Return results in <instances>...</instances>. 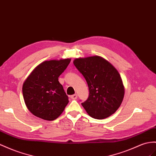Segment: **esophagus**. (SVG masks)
Segmentation results:
<instances>
[{"mask_svg": "<svg viewBox=\"0 0 156 156\" xmlns=\"http://www.w3.org/2000/svg\"><path fill=\"white\" fill-rule=\"evenodd\" d=\"M70 98H71L72 99H76L77 98H78V95L76 94H74L73 95H71Z\"/></svg>", "mask_w": 156, "mask_h": 156, "instance_id": "obj_1", "label": "esophagus"}]
</instances>
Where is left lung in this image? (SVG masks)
I'll return each instance as SVG.
<instances>
[{
	"label": "left lung",
	"instance_id": "obj_1",
	"mask_svg": "<svg viewBox=\"0 0 156 156\" xmlns=\"http://www.w3.org/2000/svg\"><path fill=\"white\" fill-rule=\"evenodd\" d=\"M73 63L85 78L90 94L82 105L90 117L103 119L119 108L125 87L118 70L100 56L77 58Z\"/></svg>",
	"mask_w": 156,
	"mask_h": 156
}]
</instances>
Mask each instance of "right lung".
Listing matches in <instances>:
<instances>
[{"mask_svg":"<svg viewBox=\"0 0 156 156\" xmlns=\"http://www.w3.org/2000/svg\"><path fill=\"white\" fill-rule=\"evenodd\" d=\"M71 58L50 60L39 64L23 83L24 102L35 117L46 121L58 118L69 103V99L58 77Z\"/></svg>","mask_w":156,"mask_h":156,"instance_id":"add662e5","label":"right lung"}]
</instances>
